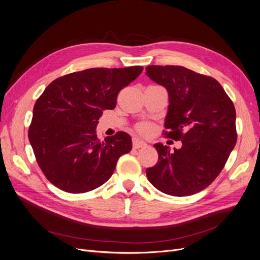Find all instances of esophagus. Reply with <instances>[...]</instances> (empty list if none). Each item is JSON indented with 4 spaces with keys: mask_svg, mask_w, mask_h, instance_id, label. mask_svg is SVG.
<instances>
[{
    "mask_svg": "<svg viewBox=\"0 0 260 260\" xmlns=\"http://www.w3.org/2000/svg\"><path fill=\"white\" fill-rule=\"evenodd\" d=\"M132 145H133V148H141V147H144L146 146V143L144 142V141L142 140H139V139H133L132 140Z\"/></svg>",
    "mask_w": 260,
    "mask_h": 260,
    "instance_id": "esophagus-1",
    "label": "esophagus"
}]
</instances>
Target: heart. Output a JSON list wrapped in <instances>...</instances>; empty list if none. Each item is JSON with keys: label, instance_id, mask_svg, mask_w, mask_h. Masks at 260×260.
<instances>
[{"label": "heart", "instance_id": "heart-1", "mask_svg": "<svg viewBox=\"0 0 260 260\" xmlns=\"http://www.w3.org/2000/svg\"><path fill=\"white\" fill-rule=\"evenodd\" d=\"M137 131L141 135H149L153 131V125L149 122H141L137 125Z\"/></svg>", "mask_w": 260, "mask_h": 260}]
</instances>
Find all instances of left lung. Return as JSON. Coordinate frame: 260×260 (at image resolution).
Listing matches in <instances>:
<instances>
[{"label":"left lung","instance_id":"8db88e82","mask_svg":"<svg viewBox=\"0 0 260 260\" xmlns=\"http://www.w3.org/2000/svg\"><path fill=\"white\" fill-rule=\"evenodd\" d=\"M146 75L168 91L165 136L181 148L157 143L158 161L146 169L157 190L187 196L207 187L223 169L237 143L235 108L216 79L182 66H147Z\"/></svg>","mask_w":260,"mask_h":260}]
</instances>
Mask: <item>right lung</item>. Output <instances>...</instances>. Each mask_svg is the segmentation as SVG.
Instances as JSON below:
<instances>
[{"label":"right lung","instance_id":"1","mask_svg":"<svg viewBox=\"0 0 260 260\" xmlns=\"http://www.w3.org/2000/svg\"><path fill=\"white\" fill-rule=\"evenodd\" d=\"M142 66L90 68L52 81L36 102L28 137L39 167L52 184L68 193L94 190L112 177L119 157L132 148L119 131L101 141L96 125L114 109L118 93Z\"/></svg>","mask_w":260,"mask_h":260}]
</instances>
